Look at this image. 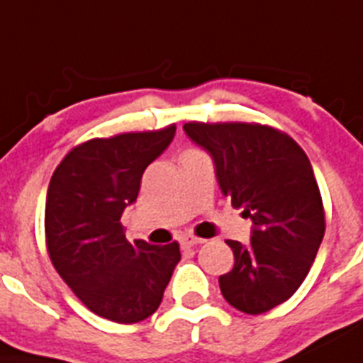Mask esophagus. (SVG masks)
<instances>
[{
  "label": "esophagus",
  "instance_id": "obj_1",
  "mask_svg": "<svg viewBox=\"0 0 363 363\" xmlns=\"http://www.w3.org/2000/svg\"><path fill=\"white\" fill-rule=\"evenodd\" d=\"M200 243H205V240L198 238V236H193V235L181 236V245L182 247H194V245H200Z\"/></svg>",
  "mask_w": 363,
  "mask_h": 363
}]
</instances>
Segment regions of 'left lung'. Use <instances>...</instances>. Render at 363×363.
I'll return each instance as SVG.
<instances>
[{"label":"left lung","mask_w":363,"mask_h":363,"mask_svg":"<svg viewBox=\"0 0 363 363\" xmlns=\"http://www.w3.org/2000/svg\"><path fill=\"white\" fill-rule=\"evenodd\" d=\"M184 132L212 156L217 182L252 220L250 242L228 240L235 266L219 277L224 299L259 315L299 289L323 233L322 196L306 152L287 133L257 123H186Z\"/></svg>","instance_id":"1"}]
</instances>
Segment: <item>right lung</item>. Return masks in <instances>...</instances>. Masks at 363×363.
<instances>
[{
	"instance_id": "right-lung-1",
	"label": "right lung",
	"mask_w": 363,
	"mask_h": 363,
	"mask_svg": "<svg viewBox=\"0 0 363 363\" xmlns=\"http://www.w3.org/2000/svg\"><path fill=\"white\" fill-rule=\"evenodd\" d=\"M174 135L170 125L91 139L67 152L50 179L45 235L53 268L90 311L111 322L137 323L158 310L181 261L177 242L132 245L120 223L144 170Z\"/></svg>"
}]
</instances>
